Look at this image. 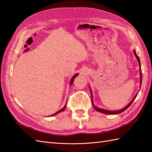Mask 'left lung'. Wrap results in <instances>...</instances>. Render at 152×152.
Listing matches in <instances>:
<instances>
[{"label": "left lung", "mask_w": 152, "mask_h": 152, "mask_svg": "<svg viewBox=\"0 0 152 152\" xmlns=\"http://www.w3.org/2000/svg\"><path fill=\"white\" fill-rule=\"evenodd\" d=\"M134 54L135 55V56L137 59V60L138 61V63H139V65H140V87H141V82H142V72H141V63H140V58L137 56V55L135 51V50H134ZM91 90V96H92V99H91V102H92V104H93V106L94 108L96 110V111L97 112H101V113H104V114H110V115H115V114H118V113H121L122 112H123L124 111H125L126 110H127L129 107H130V105L132 103V102H134V100L135 99V98H136V96L137 95V94H138V93H137L135 96L134 97V98L132 99V100L131 101V102L129 103L126 107H124V108L121 109V110H117V111H109V110H104V109H102V108H98L96 107V106H94V103H93V93H92V91H91V89H90Z\"/></svg>", "instance_id": "1"}]
</instances>
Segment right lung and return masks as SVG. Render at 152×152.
<instances>
[{"label":"right lung","mask_w":152,"mask_h":152,"mask_svg":"<svg viewBox=\"0 0 152 152\" xmlns=\"http://www.w3.org/2000/svg\"><path fill=\"white\" fill-rule=\"evenodd\" d=\"M77 75H78V73H77V74H75L74 75H73V76L72 77V79H71V80H70V86H71V85L73 83V81H74L75 78ZM66 104L65 106H64V107H63V108H62L61 110H59V111H58L57 112H56L55 113H54V114L51 115H50V116H54V115H56V114H58V113H60V112H61L64 111V110H65V109L66 108Z\"/></svg>","instance_id":"right-lung-1"}]
</instances>
